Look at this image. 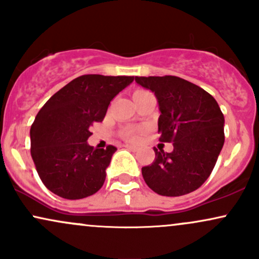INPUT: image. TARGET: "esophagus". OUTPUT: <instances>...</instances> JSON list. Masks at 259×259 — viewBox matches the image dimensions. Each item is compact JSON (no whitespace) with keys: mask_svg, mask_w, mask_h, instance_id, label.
<instances>
[{"mask_svg":"<svg viewBox=\"0 0 259 259\" xmlns=\"http://www.w3.org/2000/svg\"><path fill=\"white\" fill-rule=\"evenodd\" d=\"M125 147L127 148V150H130V151H134V152H136V151L139 150V147L134 146V145H125Z\"/></svg>","mask_w":259,"mask_h":259,"instance_id":"obj_1","label":"esophagus"}]
</instances>
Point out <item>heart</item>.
Instances as JSON below:
<instances>
[{"label": "heart", "mask_w": 259, "mask_h": 259, "mask_svg": "<svg viewBox=\"0 0 259 259\" xmlns=\"http://www.w3.org/2000/svg\"><path fill=\"white\" fill-rule=\"evenodd\" d=\"M141 92H146V91H136L135 94H141ZM134 94V95H135ZM126 138L130 139V140H135L139 138V134L138 132H135V130H130V132L126 133Z\"/></svg>", "instance_id": "1"}]
</instances>
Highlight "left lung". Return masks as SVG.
Here are the masks:
<instances>
[{
	"mask_svg": "<svg viewBox=\"0 0 259 259\" xmlns=\"http://www.w3.org/2000/svg\"><path fill=\"white\" fill-rule=\"evenodd\" d=\"M156 95L160 142H173L170 153L154 148L142 177L158 195L183 196L208 179L224 145V115L212 95L179 76H135Z\"/></svg>",
	"mask_w": 259,
	"mask_h": 259,
	"instance_id": "1",
	"label": "left lung"
}]
</instances>
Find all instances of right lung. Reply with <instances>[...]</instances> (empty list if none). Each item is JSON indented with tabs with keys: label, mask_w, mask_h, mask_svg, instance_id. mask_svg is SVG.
<instances>
[{
	"label": "right lung",
	"mask_w": 259,
	"mask_h": 259,
	"mask_svg": "<svg viewBox=\"0 0 259 259\" xmlns=\"http://www.w3.org/2000/svg\"><path fill=\"white\" fill-rule=\"evenodd\" d=\"M133 80L134 76L81 75L38 111L30 129V151L38 177L50 191L80 200L102 187L117 147L90 146V129L103 120L111 101Z\"/></svg>",
	"instance_id": "right-lung-1"
}]
</instances>
